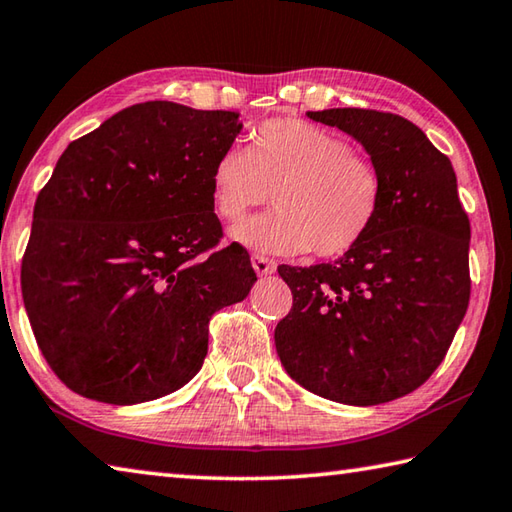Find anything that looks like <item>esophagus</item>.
Listing matches in <instances>:
<instances>
[{
	"mask_svg": "<svg viewBox=\"0 0 512 512\" xmlns=\"http://www.w3.org/2000/svg\"><path fill=\"white\" fill-rule=\"evenodd\" d=\"M250 262H253V268H255V273L257 275H271V273H275V262L273 259H268V257H264V255H253L250 257Z\"/></svg>",
	"mask_w": 512,
	"mask_h": 512,
	"instance_id": "obj_1",
	"label": "esophagus"
}]
</instances>
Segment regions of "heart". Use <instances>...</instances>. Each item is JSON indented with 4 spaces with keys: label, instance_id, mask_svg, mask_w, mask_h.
<instances>
[{
    "label": "heart",
    "instance_id": "1",
    "mask_svg": "<svg viewBox=\"0 0 512 512\" xmlns=\"http://www.w3.org/2000/svg\"><path fill=\"white\" fill-rule=\"evenodd\" d=\"M275 210L230 230L237 244L273 255L313 248L340 257L374 228L383 179L345 138L297 118L257 127L248 150L230 145L212 167V203L219 217L239 221L271 199Z\"/></svg>",
    "mask_w": 512,
    "mask_h": 512
}]
</instances>
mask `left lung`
Segmentation results:
<instances>
[{
    "instance_id": "8db88e82",
    "label": "left lung",
    "mask_w": 512,
    "mask_h": 512,
    "mask_svg": "<svg viewBox=\"0 0 512 512\" xmlns=\"http://www.w3.org/2000/svg\"><path fill=\"white\" fill-rule=\"evenodd\" d=\"M306 116L365 147L383 206L338 262L277 266L293 293L277 356L313 394L380 405L421 387L452 345L470 300V221L450 159L407 118L356 107Z\"/></svg>"
}]
</instances>
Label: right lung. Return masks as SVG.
<instances>
[{"label": "right lung", "mask_w": 512, "mask_h": 512, "mask_svg": "<svg viewBox=\"0 0 512 512\" xmlns=\"http://www.w3.org/2000/svg\"><path fill=\"white\" fill-rule=\"evenodd\" d=\"M237 111L132 105L69 143L37 194L22 297L64 385L111 405L181 389L208 353L212 313L248 295V250L224 237L212 167Z\"/></svg>", "instance_id": "add662e5"}]
</instances>
